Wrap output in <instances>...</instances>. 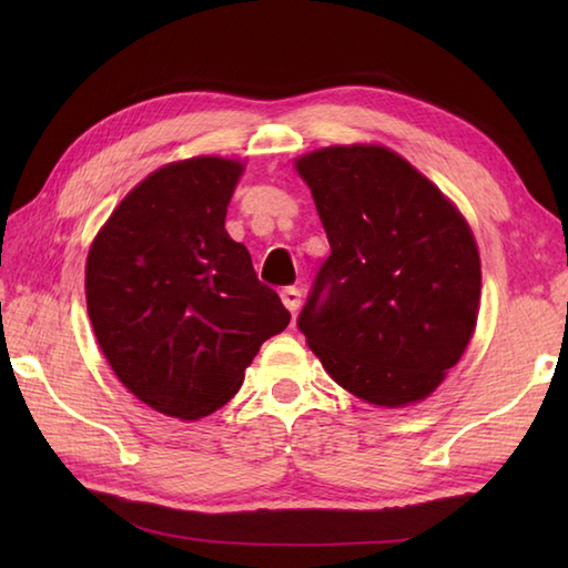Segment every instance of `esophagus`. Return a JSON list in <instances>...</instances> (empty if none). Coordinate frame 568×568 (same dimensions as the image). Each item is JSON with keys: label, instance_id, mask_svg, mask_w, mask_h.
Masks as SVG:
<instances>
[{"label": "esophagus", "instance_id": "34e87169", "mask_svg": "<svg viewBox=\"0 0 568 568\" xmlns=\"http://www.w3.org/2000/svg\"><path fill=\"white\" fill-rule=\"evenodd\" d=\"M300 297H303V293H300L297 287H283L281 300H283V305L293 312V315L300 310Z\"/></svg>", "mask_w": 568, "mask_h": 568}]
</instances>
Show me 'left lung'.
Returning a JSON list of instances; mask_svg holds the SVG:
<instances>
[{
	"label": "left lung",
	"mask_w": 568,
	"mask_h": 568,
	"mask_svg": "<svg viewBox=\"0 0 568 568\" xmlns=\"http://www.w3.org/2000/svg\"><path fill=\"white\" fill-rule=\"evenodd\" d=\"M332 253L297 327L361 400L403 407L437 390L476 329L470 226L403 155L373 143L300 155Z\"/></svg>",
	"instance_id": "8db88e82"
}]
</instances>
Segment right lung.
<instances>
[{
  "instance_id": "add662e5",
  "label": "right lung",
  "mask_w": 568,
  "mask_h": 568,
  "mask_svg": "<svg viewBox=\"0 0 568 568\" xmlns=\"http://www.w3.org/2000/svg\"><path fill=\"white\" fill-rule=\"evenodd\" d=\"M244 165L168 163L119 202L94 236L88 315L116 378L155 413L200 419L226 405L291 312L258 281L224 220Z\"/></svg>"
}]
</instances>
